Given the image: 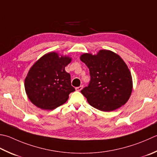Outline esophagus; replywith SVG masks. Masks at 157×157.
<instances>
[{"label":"esophagus","mask_w":157,"mask_h":157,"mask_svg":"<svg viewBox=\"0 0 157 157\" xmlns=\"http://www.w3.org/2000/svg\"><path fill=\"white\" fill-rule=\"evenodd\" d=\"M82 88H83V86H79V87H76L75 88V90L77 91H80Z\"/></svg>","instance_id":"esophagus-1"}]
</instances>
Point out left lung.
Returning <instances> with one entry per match:
<instances>
[{
  "mask_svg": "<svg viewBox=\"0 0 157 157\" xmlns=\"http://www.w3.org/2000/svg\"><path fill=\"white\" fill-rule=\"evenodd\" d=\"M80 59L90 71V83L81 93L90 105L101 111L111 112L127 102L133 82L127 65L118 54L104 50L97 55L83 54Z\"/></svg>",
  "mask_w": 157,
  "mask_h": 157,
  "instance_id": "8db88e82",
  "label": "left lung"
}]
</instances>
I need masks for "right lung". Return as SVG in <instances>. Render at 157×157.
Masks as SVG:
<instances>
[{"mask_svg": "<svg viewBox=\"0 0 157 157\" xmlns=\"http://www.w3.org/2000/svg\"><path fill=\"white\" fill-rule=\"evenodd\" d=\"M71 61L67 56L59 57L56 52L42 56L33 64L26 77L24 86L28 97L36 107L54 109L69 99L75 90L65 67Z\"/></svg>", "mask_w": 157, "mask_h": 157, "instance_id": "add662e5", "label": "right lung"}]
</instances>
